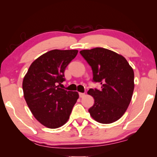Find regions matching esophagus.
Wrapping results in <instances>:
<instances>
[{
  "mask_svg": "<svg viewBox=\"0 0 157 157\" xmlns=\"http://www.w3.org/2000/svg\"><path fill=\"white\" fill-rule=\"evenodd\" d=\"M79 97H80V98H82V97L84 96L85 94H84V93H79Z\"/></svg>",
  "mask_w": 157,
  "mask_h": 157,
  "instance_id": "obj_1",
  "label": "esophagus"
}]
</instances>
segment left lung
I'll return each mask as SVG.
<instances>
[{
	"label": "left lung",
	"mask_w": 157,
	"mask_h": 157,
	"mask_svg": "<svg viewBox=\"0 0 157 157\" xmlns=\"http://www.w3.org/2000/svg\"><path fill=\"white\" fill-rule=\"evenodd\" d=\"M79 52L91 66L94 81L102 84L100 90L90 89L87 93L95 101L89 109L90 115L102 124L118 121L131 102L134 89L133 68L121 55L103 48Z\"/></svg>",
	"instance_id": "1"
}]
</instances>
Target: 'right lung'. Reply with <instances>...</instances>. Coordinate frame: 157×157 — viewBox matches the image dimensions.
<instances>
[{
	"label": "right lung",
	"instance_id": "obj_1",
	"mask_svg": "<svg viewBox=\"0 0 157 157\" xmlns=\"http://www.w3.org/2000/svg\"><path fill=\"white\" fill-rule=\"evenodd\" d=\"M78 50H52L32 63L23 80V95L33 115L44 126L55 129L70 118L79 98L77 91H67L58 84L65 80L64 71Z\"/></svg>",
	"mask_w": 157,
	"mask_h": 157
}]
</instances>
